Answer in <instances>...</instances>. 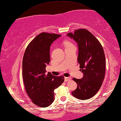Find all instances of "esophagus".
Here are the masks:
<instances>
[{
    "mask_svg": "<svg viewBox=\"0 0 121 121\" xmlns=\"http://www.w3.org/2000/svg\"><path fill=\"white\" fill-rule=\"evenodd\" d=\"M71 78H70V77H64V81L65 82L69 81L70 80H71Z\"/></svg>",
    "mask_w": 121,
    "mask_h": 121,
    "instance_id": "1",
    "label": "esophagus"
}]
</instances>
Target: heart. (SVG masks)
I'll list each match as a JSON object with an SVG mask.
<instances>
[{
    "mask_svg": "<svg viewBox=\"0 0 121 121\" xmlns=\"http://www.w3.org/2000/svg\"><path fill=\"white\" fill-rule=\"evenodd\" d=\"M72 44H71V43H70L68 41H65L64 42V45L65 46H70V45H71Z\"/></svg>",
    "mask_w": 121,
    "mask_h": 121,
    "instance_id": "b5f03b06",
    "label": "heart"
}]
</instances>
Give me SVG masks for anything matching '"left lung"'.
<instances>
[{
	"instance_id": "1",
	"label": "left lung",
	"mask_w": 121,
	"mask_h": 121,
	"mask_svg": "<svg viewBox=\"0 0 121 121\" xmlns=\"http://www.w3.org/2000/svg\"><path fill=\"white\" fill-rule=\"evenodd\" d=\"M78 43V60L83 73L81 79L73 78L77 88L72 92L73 97L86 100L93 97L102 85L105 74V56L99 40L86 29H79L67 34Z\"/></svg>"
}]
</instances>
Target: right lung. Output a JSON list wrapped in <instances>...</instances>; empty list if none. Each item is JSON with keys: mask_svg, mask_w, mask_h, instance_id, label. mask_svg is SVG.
Listing matches in <instances>:
<instances>
[{"mask_svg": "<svg viewBox=\"0 0 121 121\" xmlns=\"http://www.w3.org/2000/svg\"><path fill=\"white\" fill-rule=\"evenodd\" d=\"M61 35L41 33L33 39L24 52L22 62V77L26 92L34 104L42 108L53 102L54 90L64 81L63 76L46 74V66L50 62L52 43Z\"/></svg>", "mask_w": 121, "mask_h": 121, "instance_id": "1", "label": "right lung"}]
</instances>
